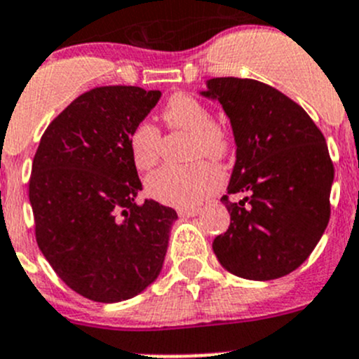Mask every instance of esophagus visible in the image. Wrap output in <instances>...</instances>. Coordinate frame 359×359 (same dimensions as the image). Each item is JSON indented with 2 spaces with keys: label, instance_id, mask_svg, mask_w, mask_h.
<instances>
[{
  "label": "esophagus",
  "instance_id": "34e87169",
  "mask_svg": "<svg viewBox=\"0 0 359 359\" xmlns=\"http://www.w3.org/2000/svg\"><path fill=\"white\" fill-rule=\"evenodd\" d=\"M200 212H201V208H179L177 210V213H179L180 217H196Z\"/></svg>",
  "mask_w": 359,
  "mask_h": 359
}]
</instances>
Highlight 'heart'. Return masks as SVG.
Masks as SVG:
<instances>
[{"label": "heart", "instance_id": "1", "mask_svg": "<svg viewBox=\"0 0 359 359\" xmlns=\"http://www.w3.org/2000/svg\"><path fill=\"white\" fill-rule=\"evenodd\" d=\"M166 128L191 133L189 158L208 156L222 159L231 149L229 133L212 121L208 107L187 93H175L168 99L161 112ZM130 156L139 170H151L161 153V132L153 123L140 121L133 126L128 139ZM222 182L219 168L208 159H196L184 166L166 165L151 173L146 191L159 203L179 208L198 206Z\"/></svg>", "mask_w": 359, "mask_h": 359}]
</instances>
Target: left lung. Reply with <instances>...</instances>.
Wrapping results in <instances>:
<instances>
[{
  "mask_svg": "<svg viewBox=\"0 0 359 359\" xmlns=\"http://www.w3.org/2000/svg\"><path fill=\"white\" fill-rule=\"evenodd\" d=\"M201 95L229 116L236 163L227 194L229 229L213 252L229 273L267 281L287 276L311 255L330 220L334 163L306 111L266 83L212 78Z\"/></svg>",
  "mask_w": 359,
  "mask_h": 359,
  "instance_id": "obj_1",
  "label": "left lung"
}]
</instances>
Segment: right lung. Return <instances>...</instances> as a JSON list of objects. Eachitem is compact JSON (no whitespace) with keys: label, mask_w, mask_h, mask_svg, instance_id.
Segmentation results:
<instances>
[{"label":"right lung","mask_w":359,"mask_h":359,"mask_svg":"<svg viewBox=\"0 0 359 359\" xmlns=\"http://www.w3.org/2000/svg\"><path fill=\"white\" fill-rule=\"evenodd\" d=\"M161 92L99 86L53 119L29 179L38 247L71 290L119 302L146 290L163 267L177 212L146 200L128 149L130 132Z\"/></svg>","instance_id":"add662e5"}]
</instances>
